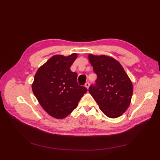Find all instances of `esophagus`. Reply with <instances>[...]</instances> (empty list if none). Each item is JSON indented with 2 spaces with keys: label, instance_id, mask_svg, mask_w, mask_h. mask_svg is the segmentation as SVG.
<instances>
[{
  "label": "esophagus",
  "instance_id": "esophagus-1",
  "mask_svg": "<svg viewBox=\"0 0 160 160\" xmlns=\"http://www.w3.org/2000/svg\"><path fill=\"white\" fill-rule=\"evenodd\" d=\"M85 88L88 89L89 88V82H87V83L85 85Z\"/></svg>",
  "mask_w": 160,
  "mask_h": 160
}]
</instances>
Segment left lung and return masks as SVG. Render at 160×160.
<instances>
[{
    "label": "left lung",
    "mask_w": 160,
    "mask_h": 160,
    "mask_svg": "<svg viewBox=\"0 0 160 160\" xmlns=\"http://www.w3.org/2000/svg\"><path fill=\"white\" fill-rule=\"evenodd\" d=\"M97 74L96 85L89 91L101 111L109 118H118L128 108L132 101L133 84L123 67L106 55H88Z\"/></svg>",
    "instance_id": "8db88e82"
}]
</instances>
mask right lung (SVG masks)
Returning a JSON list of instances; mask_svg holds the SVG:
<instances>
[{
    "mask_svg": "<svg viewBox=\"0 0 160 160\" xmlns=\"http://www.w3.org/2000/svg\"><path fill=\"white\" fill-rule=\"evenodd\" d=\"M77 53L69 56L55 55L42 65L34 77L32 90L46 112L57 119H63L78 105L88 89L77 82V74L70 67Z\"/></svg>",
    "mask_w": 160,
    "mask_h": 160,
    "instance_id": "right-lung-1",
    "label": "right lung"
}]
</instances>
